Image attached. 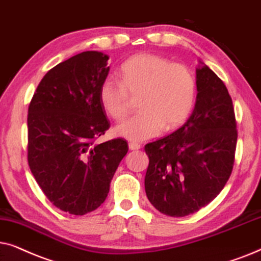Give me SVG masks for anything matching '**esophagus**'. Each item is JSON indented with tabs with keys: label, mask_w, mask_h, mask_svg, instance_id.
Instances as JSON below:
<instances>
[{
	"label": "esophagus",
	"mask_w": 261,
	"mask_h": 261,
	"mask_svg": "<svg viewBox=\"0 0 261 261\" xmlns=\"http://www.w3.org/2000/svg\"><path fill=\"white\" fill-rule=\"evenodd\" d=\"M128 148H130V150H138V149H141V144L135 143V142H130V143H128Z\"/></svg>",
	"instance_id": "1"
}]
</instances>
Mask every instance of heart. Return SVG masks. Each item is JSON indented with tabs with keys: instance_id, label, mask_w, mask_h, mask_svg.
<instances>
[{
	"instance_id": "b5f03b06",
	"label": "heart",
	"mask_w": 261,
	"mask_h": 261,
	"mask_svg": "<svg viewBox=\"0 0 261 261\" xmlns=\"http://www.w3.org/2000/svg\"><path fill=\"white\" fill-rule=\"evenodd\" d=\"M141 112L116 127L118 136L133 142L155 137L163 127L172 130L185 123L196 103L197 81L186 65L172 63L154 54H138L121 65L119 81L106 77L99 88L102 109L120 121L138 99Z\"/></svg>"
}]
</instances>
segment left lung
<instances>
[{"instance_id":"1","label":"left lung","mask_w":261,"mask_h":261,"mask_svg":"<svg viewBox=\"0 0 261 261\" xmlns=\"http://www.w3.org/2000/svg\"><path fill=\"white\" fill-rule=\"evenodd\" d=\"M197 101L174 133L145 144V193L160 213L184 217L218 196L235 162L238 126L231 96L207 67L197 69Z\"/></svg>"}]
</instances>
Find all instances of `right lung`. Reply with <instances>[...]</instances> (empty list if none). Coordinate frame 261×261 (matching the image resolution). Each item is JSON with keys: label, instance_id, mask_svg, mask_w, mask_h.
<instances>
[{"label": "right lung", "instance_id": "obj_1", "mask_svg": "<svg viewBox=\"0 0 261 261\" xmlns=\"http://www.w3.org/2000/svg\"><path fill=\"white\" fill-rule=\"evenodd\" d=\"M109 56L85 51L50 69L27 114V161L45 196L76 216L105 201L119 162L128 150L124 138L96 143L110 128L99 88L109 75Z\"/></svg>", "mask_w": 261, "mask_h": 261}]
</instances>
